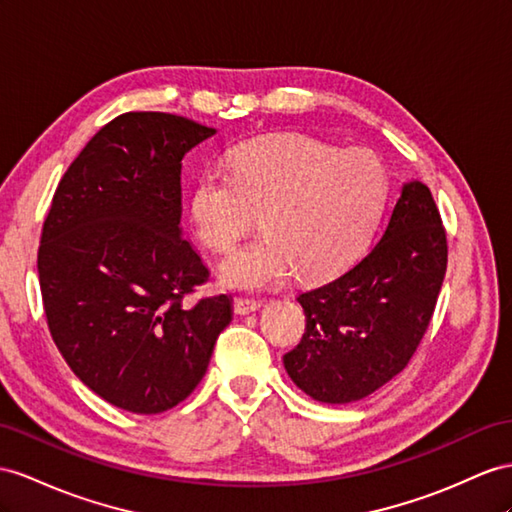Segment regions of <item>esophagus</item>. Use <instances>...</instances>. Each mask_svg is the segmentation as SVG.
<instances>
[{"label":"esophagus","mask_w":512,"mask_h":512,"mask_svg":"<svg viewBox=\"0 0 512 512\" xmlns=\"http://www.w3.org/2000/svg\"><path fill=\"white\" fill-rule=\"evenodd\" d=\"M261 307L259 300H251V298H235L233 300V309L238 316H248V313H255Z\"/></svg>","instance_id":"34e87169"}]
</instances>
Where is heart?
I'll list each match as a JSON object with an SVG mask.
<instances>
[{"mask_svg": "<svg viewBox=\"0 0 512 512\" xmlns=\"http://www.w3.org/2000/svg\"><path fill=\"white\" fill-rule=\"evenodd\" d=\"M231 173L196 179L190 214L199 238L225 253L257 227L266 238L220 264L229 290H266L294 268L322 279L344 268L368 240L385 194V168L365 147L337 149L307 136H272L240 144Z\"/></svg>", "mask_w": 512, "mask_h": 512, "instance_id": "b5f03b06", "label": "heart"}]
</instances>
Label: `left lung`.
<instances>
[{"label":"left lung","mask_w":512,"mask_h":512,"mask_svg":"<svg viewBox=\"0 0 512 512\" xmlns=\"http://www.w3.org/2000/svg\"><path fill=\"white\" fill-rule=\"evenodd\" d=\"M445 266L435 199L422 181H406L370 253L298 296L305 333L283 357L294 385L318 402L348 404L389 383L422 342Z\"/></svg>","instance_id":"left-lung-1"}]
</instances>
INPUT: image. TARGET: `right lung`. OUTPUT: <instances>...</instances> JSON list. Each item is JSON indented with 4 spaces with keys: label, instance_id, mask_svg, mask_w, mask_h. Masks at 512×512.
I'll return each mask as SVG.
<instances>
[{
    "label": "right lung",
    "instance_id": "obj_1",
    "mask_svg": "<svg viewBox=\"0 0 512 512\" xmlns=\"http://www.w3.org/2000/svg\"><path fill=\"white\" fill-rule=\"evenodd\" d=\"M216 134L183 116L127 112L64 173L45 218L38 281L73 374L129 413L173 409L201 383L233 318L227 294L188 307L209 270L181 231V160Z\"/></svg>",
    "mask_w": 512,
    "mask_h": 512
}]
</instances>
